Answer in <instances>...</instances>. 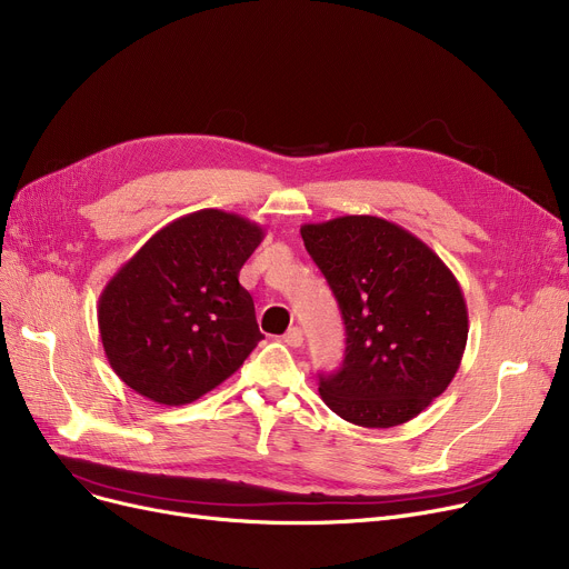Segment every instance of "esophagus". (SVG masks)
<instances>
[{
    "label": "esophagus",
    "instance_id": "34e87169",
    "mask_svg": "<svg viewBox=\"0 0 569 569\" xmlns=\"http://www.w3.org/2000/svg\"><path fill=\"white\" fill-rule=\"evenodd\" d=\"M283 343L290 348H300L305 343V332L300 327H290V330L283 335Z\"/></svg>",
    "mask_w": 569,
    "mask_h": 569
}]
</instances>
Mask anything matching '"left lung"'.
I'll use <instances>...</instances> for the list:
<instances>
[{
  "mask_svg": "<svg viewBox=\"0 0 569 569\" xmlns=\"http://www.w3.org/2000/svg\"><path fill=\"white\" fill-rule=\"evenodd\" d=\"M346 325L337 373L318 392L346 422L399 427L459 371L468 309L459 281L425 242L380 217H339L300 228Z\"/></svg>",
  "mask_w": 569,
  "mask_h": 569,
  "instance_id": "left-lung-1",
  "label": "left lung"
}]
</instances>
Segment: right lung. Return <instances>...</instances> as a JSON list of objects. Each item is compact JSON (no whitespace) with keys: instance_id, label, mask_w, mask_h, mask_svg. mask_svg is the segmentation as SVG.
Here are the masks:
<instances>
[{"instance_id":"1","label":"right lung","mask_w":569,"mask_h":569,"mask_svg":"<svg viewBox=\"0 0 569 569\" xmlns=\"http://www.w3.org/2000/svg\"><path fill=\"white\" fill-rule=\"evenodd\" d=\"M264 230L200 209L161 228L119 267L99 297L112 371L140 397L184 406L230 378L264 339L239 269Z\"/></svg>"}]
</instances>
